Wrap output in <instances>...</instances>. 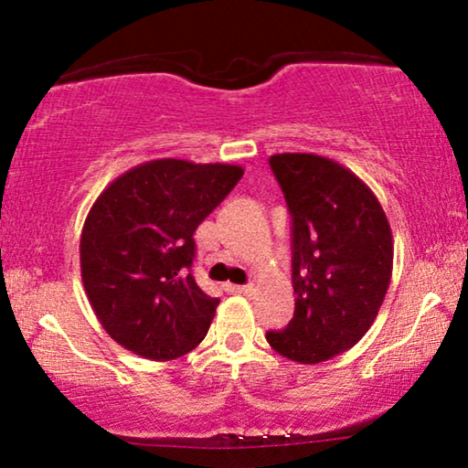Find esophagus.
<instances>
[{"mask_svg": "<svg viewBox=\"0 0 468 468\" xmlns=\"http://www.w3.org/2000/svg\"><path fill=\"white\" fill-rule=\"evenodd\" d=\"M228 290L232 293H240V296H251L255 292L253 285H228Z\"/></svg>", "mask_w": 468, "mask_h": 468, "instance_id": "esophagus-1", "label": "esophagus"}]
</instances>
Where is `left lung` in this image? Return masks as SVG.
Returning a JSON list of instances; mask_svg holds the SVG:
<instances>
[{
  "label": "left lung",
  "mask_w": 468,
  "mask_h": 468,
  "mask_svg": "<svg viewBox=\"0 0 468 468\" xmlns=\"http://www.w3.org/2000/svg\"><path fill=\"white\" fill-rule=\"evenodd\" d=\"M271 168L292 213L296 309L266 341L287 360L319 364L373 325L392 279V229L368 185L335 159L279 153Z\"/></svg>",
  "instance_id": "left-lung-1"
}]
</instances>
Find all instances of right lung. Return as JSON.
Wrapping results in <instances>:
<instances>
[{
    "label": "right lung",
    "instance_id": "add662e5",
    "mask_svg": "<svg viewBox=\"0 0 468 468\" xmlns=\"http://www.w3.org/2000/svg\"><path fill=\"white\" fill-rule=\"evenodd\" d=\"M242 165L153 159L114 178L80 234V277L121 347L168 362L202 343L219 300L191 277L194 232L240 181Z\"/></svg>",
    "mask_w": 468,
    "mask_h": 468
}]
</instances>
